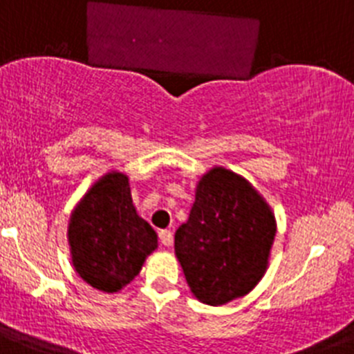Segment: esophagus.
Returning a JSON list of instances; mask_svg holds the SVG:
<instances>
[{"instance_id":"1","label":"esophagus","mask_w":354,"mask_h":354,"mask_svg":"<svg viewBox=\"0 0 354 354\" xmlns=\"http://www.w3.org/2000/svg\"><path fill=\"white\" fill-rule=\"evenodd\" d=\"M159 241H161V245L170 246L171 241H174V234L170 230H159Z\"/></svg>"}]
</instances>
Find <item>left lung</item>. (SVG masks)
Instances as JSON below:
<instances>
[{
    "mask_svg": "<svg viewBox=\"0 0 354 354\" xmlns=\"http://www.w3.org/2000/svg\"><path fill=\"white\" fill-rule=\"evenodd\" d=\"M277 221L245 177L214 167L196 184L175 255L195 298L218 306L248 294L268 270Z\"/></svg>",
    "mask_w": 354,
    "mask_h": 354,
    "instance_id": "obj_1",
    "label": "left lung"
}]
</instances>
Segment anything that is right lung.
Masks as SVG:
<instances>
[{"label": "right lung", "instance_id": "right-lung-1", "mask_svg": "<svg viewBox=\"0 0 354 354\" xmlns=\"http://www.w3.org/2000/svg\"><path fill=\"white\" fill-rule=\"evenodd\" d=\"M67 239L76 273L102 292L126 287L158 248V234L138 216L129 177L120 171L102 175L80 200Z\"/></svg>", "mask_w": 354, "mask_h": 354}]
</instances>
